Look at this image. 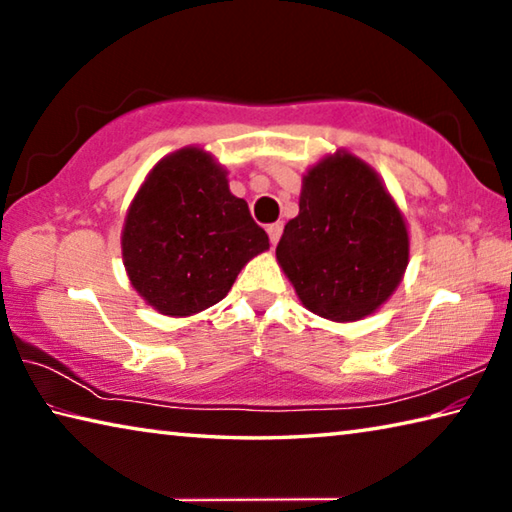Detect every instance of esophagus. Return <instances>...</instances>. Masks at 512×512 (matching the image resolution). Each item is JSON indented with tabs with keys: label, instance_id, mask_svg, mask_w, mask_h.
<instances>
[{
	"label": "esophagus",
	"instance_id": "esophagus-1",
	"mask_svg": "<svg viewBox=\"0 0 512 512\" xmlns=\"http://www.w3.org/2000/svg\"><path fill=\"white\" fill-rule=\"evenodd\" d=\"M282 230H284V225H282L280 221H277V223H271V225H268V228H266V232H268V239H271V244H273V246L277 244V241H280V237H282Z\"/></svg>",
	"mask_w": 512,
	"mask_h": 512
}]
</instances>
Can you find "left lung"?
I'll use <instances>...</instances> for the list:
<instances>
[{
	"label": "left lung",
	"instance_id": "obj_1",
	"mask_svg": "<svg viewBox=\"0 0 512 512\" xmlns=\"http://www.w3.org/2000/svg\"><path fill=\"white\" fill-rule=\"evenodd\" d=\"M277 262L314 314L348 323L375 311L409 264V235L377 173L336 153L302 180L300 214L284 225Z\"/></svg>",
	"mask_w": 512,
	"mask_h": 512
}]
</instances>
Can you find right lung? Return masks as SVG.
<instances>
[{"instance_id":"1","label":"right lung","mask_w":512,"mask_h":512,"mask_svg":"<svg viewBox=\"0 0 512 512\" xmlns=\"http://www.w3.org/2000/svg\"><path fill=\"white\" fill-rule=\"evenodd\" d=\"M121 248L137 293L162 314L189 316L228 296L268 237L219 164L183 149L155 164L137 192Z\"/></svg>"}]
</instances>
